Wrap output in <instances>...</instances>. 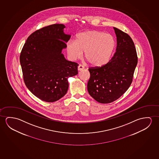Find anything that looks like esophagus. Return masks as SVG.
Returning <instances> with one entry per match:
<instances>
[{
  "label": "esophagus",
  "instance_id": "34e87169",
  "mask_svg": "<svg viewBox=\"0 0 159 159\" xmlns=\"http://www.w3.org/2000/svg\"><path fill=\"white\" fill-rule=\"evenodd\" d=\"M84 69V66H82V65H79L78 66V70L79 71L82 70H83Z\"/></svg>",
  "mask_w": 159,
  "mask_h": 159
}]
</instances>
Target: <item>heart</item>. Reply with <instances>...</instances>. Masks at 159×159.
I'll list each match as a JSON object with an SVG mask.
<instances>
[{"label": "heart", "instance_id": "obj_1", "mask_svg": "<svg viewBox=\"0 0 159 159\" xmlns=\"http://www.w3.org/2000/svg\"><path fill=\"white\" fill-rule=\"evenodd\" d=\"M116 47L115 38L110 34L97 30L81 32L76 35L75 41L67 42L66 49L70 58L84 56L93 66L100 67L110 61Z\"/></svg>", "mask_w": 159, "mask_h": 159}]
</instances>
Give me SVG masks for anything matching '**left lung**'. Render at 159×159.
Listing matches in <instances>:
<instances>
[{"instance_id": "8db88e82", "label": "left lung", "mask_w": 159, "mask_h": 159, "mask_svg": "<svg viewBox=\"0 0 159 159\" xmlns=\"http://www.w3.org/2000/svg\"><path fill=\"white\" fill-rule=\"evenodd\" d=\"M117 37L116 51L107 63L89 69L90 95L101 103H109L123 95L132 84L138 63L134 43L128 34L113 27Z\"/></svg>"}]
</instances>
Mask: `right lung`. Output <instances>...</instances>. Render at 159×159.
<instances>
[{
    "label": "right lung",
    "mask_w": 159,
    "mask_h": 159,
    "mask_svg": "<svg viewBox=\"0 0 159 159\" xmlns=\"http://www.w3.org/2000/svg\"><path fill=\"white\" fill-rule=\"evenodd\" d=\"M66 26L53 24L30 34L20 56L23 78L28 89L40 100L53 102L66 94L68 79L78 74V64L66 60L61 51L70 34Z\"/></svg>",
    "instance_id": "add662e5"
}]
</instances>
